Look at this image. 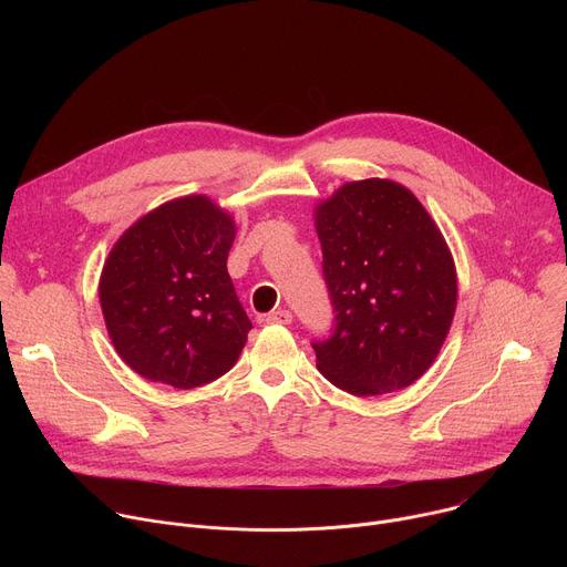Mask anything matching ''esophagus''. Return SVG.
I'll use <instances>...</instances> for the list:
<instances>
[{"label": "esophagus", "instance_id": "obj_1", "mask_svg": "<svg viewBox=\"0 0 567 567\" xmlns=\"http://www.w3.org/2000/svg\"><path fill=\"white\" fill-rule=\"evenodd\" d=\"M291 320H293V316L289 309H274L265 316V322H271V326H289Z\"/></svg>", "mask_w": 567, "mask_h": 567}]
</instances>
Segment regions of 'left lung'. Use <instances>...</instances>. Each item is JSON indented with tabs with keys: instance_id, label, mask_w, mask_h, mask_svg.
<instances>
[{
	"instance_id": "left-lung-1",
	"label": "left lung",
	"mask_w": 567,
	"mask_h": 567,
	"mask_svg": "<svg viewBox=\"0 0 567 567\" xmlns=\"http://www.w3.org/2000/svg\"><path fill=\"white\" fill-rule=\"evenodd\" d=\"M334 328L311 341L330 383L372 396L417 381L455 313L457 278L446 241L417 197L365 179L316 208Z\"/></svg>"
}]
</instances>
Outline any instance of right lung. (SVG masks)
Returning a JSON list of instances; mask_svg holds the SVG:
<instances>
[{"instance_id": "1", "label": "right lung", "mask_w": 567, "mask_h": 567, "mask_svg": "<svg viewBox=\"0 0 567 567\" xmlns=\"http://www.w3.org/2000/svg\"><path fill=\"white\" fill-rule=\"evenodd\" d=\"M233 239V219L195 195L158 206L116 241L99 296L134 372L190 390L235 365L254 326L226 271Z\"/></svg>"}]
</instances>
